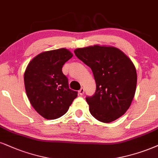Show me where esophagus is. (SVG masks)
<instances>
[{
    "label": "esophagus",
    "mask_w": 158,
    "mask_h": 158,
    "mask_svg": "<svg viewBox=\"0 0 158 158\" xmlns=\"http://www.w3.org/2000/svg\"><path fill=\"white\" fill-rule=\"evenodd\" d=\"M84 92H85V89H83V88H81V89H80V90L78 91L79 94L81 95V96H82V95H83V94H84Z\"/></svg>",
    "instance_id": "1"
}]
</instances>
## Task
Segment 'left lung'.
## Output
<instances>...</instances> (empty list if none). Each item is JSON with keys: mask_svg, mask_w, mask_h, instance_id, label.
Listing matches in <instances>:
<instances>
[{"mask_svg": "<svg viewBox=\"0 0 158 158\" xmlns=\"http://www.w3.org/2000/svg\"><path fill=\"white\" fill-rule=\"evenodd\" d=\"M75 56L93 72L96 91L85 100L89 111L109 123L125 114L134 97L137 73L131 60L114 47L89 46L75 50Z\"/></svg>", "mask_w": 158, "mask_h": 158, "instance_id": "obj_1", "label": "left lung"}]
</instances>
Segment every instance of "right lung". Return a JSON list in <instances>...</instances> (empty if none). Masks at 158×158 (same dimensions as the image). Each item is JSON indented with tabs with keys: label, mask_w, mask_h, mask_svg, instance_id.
I'll use <instances>...</instances> for the list:
<instances>
[{
	"label": "right lung",
	"mask_w": 158,
	"mask_h": 158,
	"mask_svg": "<svg viewBox=\"0 0 158 158\" xmlns=\"http://www.w3.org/2000/svg\"><path fill=\"white\" fill-rule=\"evenodd\" d=\"M65 48L43 52L34 57L25 69L24 83L31 106L42 117L56 119L67 112L77 92L69 88L63 65L73 57Z\"/></svg>",
	"instance_id": "obj_1"
}]
</instances>
